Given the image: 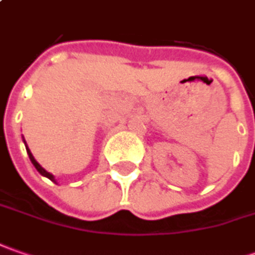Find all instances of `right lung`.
<instances>
[{"label":"right lung","mask_w":255,"mask_h":255,"mask_svg":"<svg viewBox=\"0 0 255 255\" xmlns=\"http://www.w3.org/2000/svg\"><path fill=\"white\" fill-rule=\"evenodd\" d=\"M23 142H25V141H23ZM25 145H26V142H25ZM26 152H28V155H29V159H31V162L33 163V166L36 168V171L39 172L42 176H46V178L52 180V182H56V179H55V176H53L52 173H49L48 171H45V169H43V168L40 166L39 163L36 162V159L33 158V155H32V152H31V151H29V148H28V146H26Z\"/></svg>","instance_id":"1"}]
</instances>
